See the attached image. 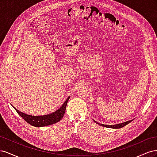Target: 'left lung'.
Here are the masks:
<instances>
[{"instance_id":"1","label":"left lung","mask_w":157,"mask_h":157,"mask_svg":"<svg viewBox=\"0 0 157 157\" xmlns=\"http://www.w3.org/2000/svg\"><path fill=\"white\" fill-rule=\"evenodd\" d=\"M132 121V120L131 121H127V122H123V123H121V124H115V125H105V124H100V123H98L97 122H96L94 121V122L97 123V124H98L99 125H101L102 126H104V127H107V128H122L125 126L126 125H127L128 124H129L130 122H131Z\"/></svg>"}]
</instances>
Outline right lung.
I'll return each mask as SVG.
<instances>
[{"label":"right lung","instance_id":"obj_1","mask_svg":"<svg viewBox=\"0 0 157 157\" xmlns=\"http://www.w3.org/2000/svg\"><path fill=\"white\" fill-rule=\"evenodd\" d=\"M69 99V97L66 99V101L64 102V103L61 105V107L58 111H56L53 113L49 114V115L43 116H32L26 115V114L18 111L15 107H14V109H15V110L17 111L19 115H20L27 123H29V124L36 127L45 126L55 124V123L58 122L62 119V118L65 114L66 106H67Z\"/></svg>","mask_w":157,"mask_h":157}]
</instances>
